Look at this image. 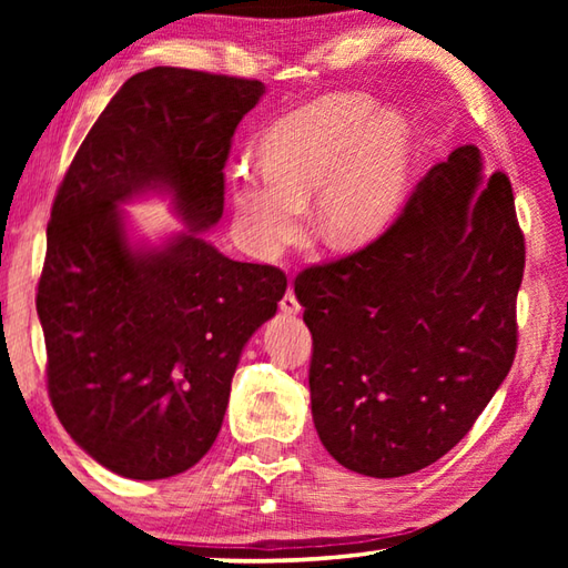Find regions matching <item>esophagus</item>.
Segmentation results:
<instances>
[{
	"label": "esophagus",
	"mask_w": 568,
	"mask_h": 568,
	"mask_svg": "<svg viewBox=\"0 0 568 568\" xmlns=\"http://www.w3.org/2000/svg\"><path fill=\"white\" fill-rule=\"evenodd\" d=\"M281 311H283V313H287V315L301 313V303H297V297H295V293H293V287H287V291H285L283 301H281Z\"/></svg>",
	"instance_id": "obj_1"
}]
</instances>
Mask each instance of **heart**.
<instances>
[{
  "instance_id": "b5f03b06",
  "label": "heart",
  "mask_w": 568,
  "mask_h": 568,
  "mask_svg": "<svg viewBox=\"0 0 568 568\" xmlns=\"http://www.w3.org/2000/svg\"><path fill=\"white\" fill-rule=\"evenodd\" d=\"M406 114L378 110L368 94H325L277 118L257 142L263 168L237 165L233 213L250 253L281 257L305 227L318 192V227L333 245L368 240L390 223L410 175Z\"/></svg>"
}]
</instances>
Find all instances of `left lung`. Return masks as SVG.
I'll return each instance as SVG.
<instances>
[{"mask_svg":"<svg viewBox=\"0 0 568 568\" xmlns=\"http://www.w3.org/2000/svg\"><path fill=\"white\" fill-rule=\"evenodd\" d=\"M524 263L511 182L464 145L386 233L295 277L313 423L341 466L416 474L468 434L511 371Z\"/></svg>","mask_w":568,"mask_h":568,"instance_id":"obj_1","label":"left lung"}]
</instances>
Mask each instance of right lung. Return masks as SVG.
I'll return each instance as SVG.
<instances>
[{"label": "right lung", "mask_w": 568, "mask_h": 568, "mask_svg": "<svg viewBox=\"0 0 568 568\" xmlns=\"http://www.w3.org/2000/svg\"><path fill=\"white\" fill-rule=\"evenodd\" d=\"M265 84L180 67L130 77L57 190L37 285L47 388L67 434L112 474L178 476L223 426L240 353L285 295L273 265L203 237L223 217L225 160ZM170 194L189 227L132 241L119 207Z\"/></svg>", "instance_id": "add662e5"}]
</instances>
